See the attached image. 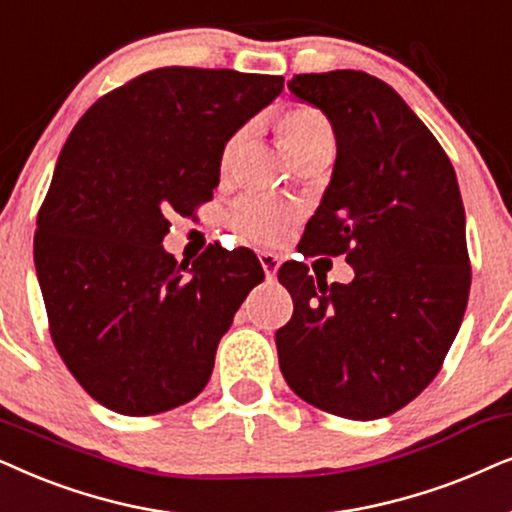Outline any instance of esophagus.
Segmentation results:
<instances>
[{
  "label": "esophagus",
  "instance_id": "34e87169",
  "mask_svg": "<svg viewBox=\"0 0 512 512\" xmlns=\"http://www.w3.org/2000/svg\"><path fill=\"white\" fill-rule=\"evenodd\" d=\"M257 257H260L262 269H264V274H267L269 281H271V278H276V271H278V267H281V262H278V255H274V252L262 250V252H257Z\"/></svg>",
  "mask_w": 512,
  "mask_h": 512
}]
</instances>
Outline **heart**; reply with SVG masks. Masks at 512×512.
<instances>
[{
	"mask_svg": "<svg viewBox=\"0 0 512 512\" xmlns=\"http://www.w3.org/2000/svg\"><path fill=\"white\" fill-rule=\"evenodd\" d=\"M278 133L288 152L299 159V156L311 152V149L323 145H335V131L332 124L320 109L311 105H292L278 117ZM248 128H241L224 142L220 152V175H229L234 166L238 149H241ZM299 217L297 208L290 203L269 199L262 194L243 196L231 210L229 222L238 234L250 238L257 243H278L283 241L288 229Z\"/></svg>",
	"mask_w": 512,
	"mask_h": 512,
	"instance_id": "obj_1",
	"label": "heart"
}]
</instances>
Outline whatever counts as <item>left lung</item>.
Here are the masks:
<instances>
[{"mask_svg":"<svg viewBox=\"0 0 512 512\" xmlns=\"http://www.w3.org/2000/svg\"><path fill=\"white\" fill-rule=\"evenodd\" d=\"M290 93L318 107L337 138L304 257L346 255L351 283L304 262L278 269L292 318L278 365L306 403L370 421L398 412L440 372L470 292L466 213L445 149L386 81L358 70L297 74Z\"/></svg>","mask_w":512,"mask_h":512,"instance_id":"left-lung-1","label":"left lung"}]
</instances>
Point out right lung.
I'll list each match as a JSON object with an SVG mask.
<instances>
[{
  "instance_id": "add662e5",
  "label": "right lung",
  "mask_w": 512,
  "mask_h": 512,
  "mask_svg": "<svg viewBox=\"0 0 512 512\" xmlns=\"http://www.w3.org/2000/svg\"><path fill=\"white\" fill-rule=\"evenodd\" d=\"M281 91L271 74L159 67L102 95L67 138L34 267L60 358L107 410L149 417L206 388L262 264L210 245L189 267L161 243L170 215L213 199L224 142Z\"/></svg>"
}]
</instances>
